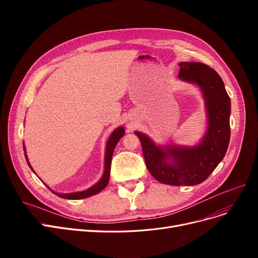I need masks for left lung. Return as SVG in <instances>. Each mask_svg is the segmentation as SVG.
<instances>
[{
	"label": "left lung",
	"mask_w": 258,
	"mask_h": 258,
	"mask_svg": "<svg viewBox=\"0 0 258 258\" xmlns=\"http://www.w3.org/2000/svg\"><path fill=\"white\" fill-rule=\"evenodd\" d=\"M179 78L200 87L205 99L208 127L200 144L158 146L140 132L145 164L153 177L163 184L191 186L204 182L225 157L230 141L231 102L220 75L201 62H181Z\"/></svg>",
	"instance_id": "1"
}]
</instances>
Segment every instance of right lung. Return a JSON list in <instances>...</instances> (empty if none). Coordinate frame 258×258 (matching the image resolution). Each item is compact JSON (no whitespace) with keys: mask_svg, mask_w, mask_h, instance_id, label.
Wrapping results in <instances>:
<instances>
[{"mask_svg":"<svg viewBox=\"0 0 258 258\" xmlns=\"http://www.w3.org/2000/svg\"><path fill=\"white\" fill-rule=\"evenodd\" d=\"M124 135V128L123 127H118L116 128L112 134L110 138H108L107 140V143H106V148H105V158H104V172H103V175L101 177V179L95 184L94 186L90 187L89 189H87V190H84V191H79V192H73V194H58V192H55L53 191L51 188H48L50 189V190L55 194L56 196H58L59 198H62V199H68V200H80V199H86V198H89L91 196H94L96 194H99L102 189H104L108 183V179H110V171H111V162H112V157H113V153H114V150H115V146L116 144L118 143V141L123 137ZM25 158H26V161L27 163H28L29 167L32 169V167L30 166V163L28 162V159H27V156L25 154ZM33 170V169H32Z\"/></svg>","mask_w":258,"mask_h":258,"instance_id":"right-lung-1","label":"right lung"}]
</instances>
